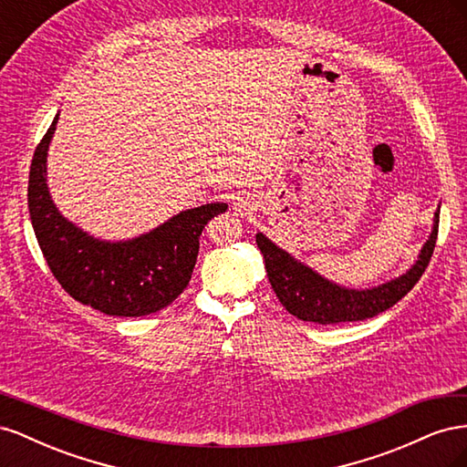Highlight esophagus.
I'll use <instances>...</instances> for the list:
<instances>
[{"instance_id":"34e87169","label":"esophagus","mask_w":467,"mask_h":467,"mask_svg":"<svg viewBox=\"0 0 467 467\" xmlns=\"http://www.w3.org/2000/svg\"><path fill=\"white\" fill-rule=\"evenodd\" d=\"M244 206H245V202H244V201H237V202H235V208H237V210H242Z\"/></svg>"}]
</instances>
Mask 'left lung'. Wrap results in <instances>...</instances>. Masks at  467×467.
Listing matches in <instances>:
<instances>
[{
    "instance_id": "left-lung-1",
    "label": "left lung",
    "mask_w": 467,
    "mask_h": 467,
    "mask_svg": "<svg viewBox=\"0 0 467 467\" xmlns=\"http://www.w3.org/2000/svg\"><path fill=\"white\" fill-rule=\"evenodd\" d=\"M438 216H441V208L434 212L431 237L422 245L417 263L400 278L368 290H348L338 286L304 263L296 261L263 234H257L255 239L265 257L268 282H271L280 304L288 309V314L319 325L362 321L386 312L417 285L429 266L436 245Z\"/></svg>"
}]
</instances>
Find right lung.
<instances>
[{"label": "right lung", "instance_id": "add662e5", "mask_svg": "<svg viewBox=\"0 0 467 467\" xmlns=\"http://www.w3.org/2000/svg\"><path fill=\"white\" fill-rule=\"evenodd\" d=\"M56 115L35 150L29 173V214L54 278L79 304L107 316L140 317L160 312L187 288L199 255L204 225L223 202L181 212L129 242H101L67 222L54 206L47 187V155Z\"/></svg>", "mask_w": 467, "mask_h": 467}]
</instances>
